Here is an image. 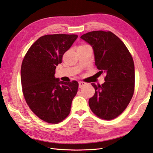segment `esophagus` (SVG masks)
<instances>
[{"mask_svg": "<svg viewBox=\"0 0 153 153\" xmlns=\"http://www.w3.org/2000/svg\"><path fill=\"white\" fill-rule=\"evenodd\" d=\"M86 85V83L83 82H79V88H82V87Z\"/></svg>", "mask_w": 153, "mask_h": 153, "instance_id": "34e87169", "label": "esophagus"}]
</instances>
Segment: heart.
Returning a JSON list of instances; mask_svg holds the SVG:
<instances>
[{"mask_svg":"<svg viewBox=\"0 0 153 153\" xmlns=\"http://www.w3.org/2000/svg\"><path fill=\"white\" fill-rule=\"evenodd\" d=\"M82 46H83V45H82Z\"/></svg>","mask_w":153,"mask_h":153,"instance_id":"1","label":"heart"}]
</instances>
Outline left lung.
<instances>
[{"mask_svg": "<svg viewBox=\"0 0 153 153\" xmlns=\"http://www.w3.org/2000/svg\"><path fill=\"white\" fill-rule=\"evenodd\" d=\"M92 47L95 64L106 74L101 85L91 83L95 95L89 100L92 112L104 120H112L123 112L134 92L135 68L124 43L110 31H94L80 37Z\"/></svg>", "mask_w": 153, "mask_h": 153, "instance_id": "left-lung-1", "label": "left lung"}]
</instances>
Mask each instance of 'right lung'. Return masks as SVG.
<instances>
[{
  "label": "right lung",
  "instance_id": "add662e5",
  "mask_svg": "<svg viewBox=\"0 0 153 153\" xmlns=\"http://www.w3.org/2000/svg\"><path fill=\"white\" fill-rule=\"evenodd\" d=\"M77 35L42 36L31 45L23 60L21 82L27 105L43 121L57 123L69 115L78 83L64 82L54 77L63 54L73 45Z\"/></svg>",
  "mask_w": 153,
  "mask_h": 153
}]
</instances>
